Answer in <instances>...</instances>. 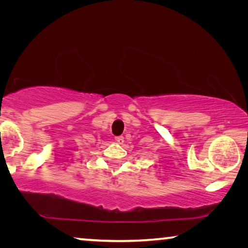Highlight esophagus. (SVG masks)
<instances>
[{
    "mask_svg": "<svg viewBox=\"0 0 248 248\" xmlns=\"http://www.w3.org/2000/svg\"><path fill=\"white\" fill-rule=\"evenodd\" d=\"M115 140H116V142L118 144H124V137H116L115 138Z\"/></svg>",
    "mask_w": 248,
    "mask_h": 248,
    "instance_id": "esophagus-1",
    "label": "esophagus"
}]
</instances>
